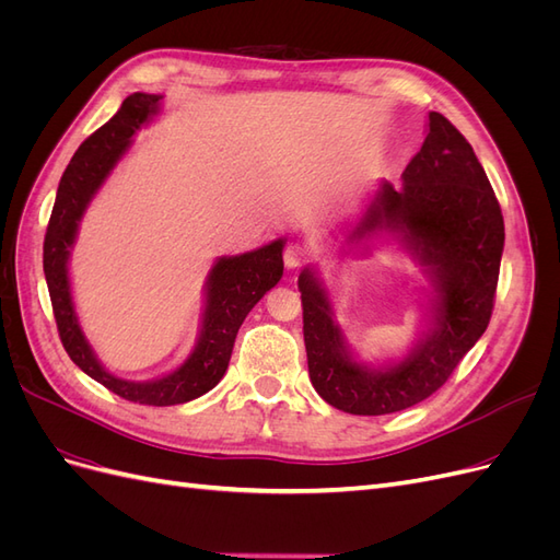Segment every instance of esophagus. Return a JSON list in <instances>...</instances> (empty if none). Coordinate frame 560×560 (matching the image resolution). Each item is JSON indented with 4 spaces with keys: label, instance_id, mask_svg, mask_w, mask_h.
Here are the masks:
<instances>
[{
    "label": "esophagus",
    "instance_id": "obj_1",
    "mask_svg": "<svg viewBox=\"0 0 560 560\" xmlns=\"http://www.w3.org/2000/svg\"><path fill=\"white\" fill-rule=\"evenodd\" d=\"M308 257H311V249L306 245L292 243V245H287V249H284V266L292 268V270L301 268L303 264L308 261Z\"/></svg>",
    "mask_w": 560,
    "mask_h": 560
}]
</instances>
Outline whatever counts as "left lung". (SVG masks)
I'll use <instances>...</instances> for the list:
<instances>
[{
  "label": "left lung",
  "instance_id": "8db88e82",
  "mask_svg": "<svg viewBox=\"0 0 560 560\" xmlns=\"http://www.w3.org/2000/svg\"><path fill=\"white\" fill-rule=\"evenodd\" d=\"M401 189L383 182L348 243L389 231L432 282V329L397 364L352 360L325 282L303 268L299 292L308 374L317 395L352 416L404 411L442 387L486 331L504 249L502 210L471 144L430 112L428 138L406 165Z\"/></svg>",
  "mask_w": 560,
  "mask_h": 560
}]
</instances>
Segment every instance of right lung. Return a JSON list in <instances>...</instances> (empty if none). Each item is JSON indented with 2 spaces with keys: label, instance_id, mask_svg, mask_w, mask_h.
<instances>
[{
  "label": "right lung",
  "instance_id": "1",
  "mask_svg": "<svg viewBox=\"0 0 560 560\" xmlns=\"http://www.w3.org/2000/svg\"><path fill=\"white\" fill-rule=\"evenodd\" d=\"M161 95L132 93L124 100L109 121L95 130L72 156L62 179L54 212L48 219L44 238V276L60 341L72 362L114 395L147 406H175L206 395L224 378L229 360L243 319L257 306V301L282 278L284 241H273L238 257H222L212 266L206 282V313L194 352L182 366L156 381L118 378L97 362L93 348L79 327L74 311L67 261L77 241V231L89 202L105 184L114 165L124 159L132 144L135 130H140L151 116L159 114Z\"/></svg>",
  "mask_w": 560,
  "mask_h": 560
}]
</instances>
